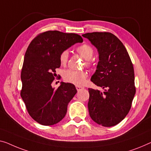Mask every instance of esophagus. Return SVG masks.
I'll use <instances>...</instances> for the list:
<instances>
[{"label": "esophagus", "instance_id": "34e87169", "mask_svg": "<svg viewBox=\"0 0 151 151\" xmlns=\"http://www.w3.org/2000/svg\"><path fill=\"white\" fill-rule=\"evenodd\" d=\"M76 90H77L78 91H81V89H84V87H81V86H78V85H76Z\"/></svg>", "mask_w": 151, "mask_h": 151}]
</instances>
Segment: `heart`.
Returning <instances> with one entry per match:
<instances>
[{
  "mask_svg": "<svg viewBox=\"0 0 151 151\" xmlns=\"http://www.w3.org/2000/svg\"><path fill=\"white\" fill-rule=\"evenodd\" d=\"M76 51L81 56L85 59L87 66L92 64L91 58L93 54V48L89 44L84 43L78 46ZM60 62L62 66H65L68 60V52L66 50L62 51L60 54ZM87 73L85 71H77L73 70H67L63 73V78L65 81L73 83L76 85H82L86 81Z\"/></svg>",
  "mask_w": 151,
  "mask_h": 151,
  "instance_id": "obj_1",
  "label": "heart"
}]
</instances>
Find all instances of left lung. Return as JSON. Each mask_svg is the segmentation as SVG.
<instances>
[{"instance_id":"left-lung-1","label":"left lung","mask_w":151,"mask_h":151,"mask_svg":"<svg viewBox=\"0 0 151 151\" xmlns=\"http://www.w3.org/2000/svg\"><path fill=\"white\" fill-rule=\"evenodd\" d=\"M98 49L99 62L91 81L104 89L89 88L88 109L93 121L104 127L117 125L128 114L136 93L132 60L122 42L107 32L82 35Z\"/></svg>"}]
</instances>
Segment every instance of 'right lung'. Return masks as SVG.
<instances>
[{
	"mask_svg": "<svg viewBox=\"0 0 151 151\" xmlns=\"http://www.w3.org/2000/svg\"><path fill=\"white\" fill-rule=\"evenodd\" d=\"M80 35L49 30L34 39L26 51L21 72V97L28 114L42 125L60 122L67 112L68 103L76 93L71 83H61L54 89L55 69L60 67V54L76 42H82Z\"/></svg>",
	"mask_w": 151,
	"mask_h": 151,
	"instance_id": "right-lung-1",
	"label": "right lung"
}]
</instances>
